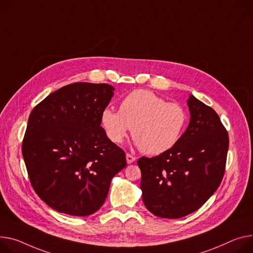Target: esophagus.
<instances>
[{
	"label": "esophagus",
	"mask_w": 253,
	"mask_h": 253,
	"mask_svg": "<svg viewBox=\"0 0 253 253\" xmlns=\"http://www.w3.org/2000/svg\"><path fill=\"white\" fill-rule=\"evenodd\" d=\"M135 159H136V157H135V156H133L132 154H130V153H127V154H126V160H127V164H132V163H134V162H135Z\"/></svg>",
	"instance_id": "1"
}]
</instances>
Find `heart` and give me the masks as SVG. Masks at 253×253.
Instances as JSON below:
<instances>
[{
    "mask_svg": "<svg viewBox=\"0 0 253 253\" xmlns=\"http://www.w3.org/2000/svg\"><path fill=\"white\" fill-rule=\"evenodd\" d=\"M101 121L112 142L121 143L132 128L141 151L157 155L178 142L188 124V113L178 103L167 102L150 90L136 89L122 99L119 112L105 109Z\"/></svg>",
    "mask_w": 253,
    "mask_h": 253,
    "instance_id": "b5f03b06",
    "label": "heart"
}]
</instances>
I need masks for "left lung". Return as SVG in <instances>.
<instances>
[{"instance_id": "obj_1", "label": "left lung", "mask_w": 253, "mask_h": 253, "mask_svg": "<svg viewBox=\"0 0 253 253\" xmlns=\"http://www.w3.org/2000/svg\"><path fill=\"white\" fill-rule=\"evenodd\" d=\"M190 124L178 142L157 156L138 159L142 200L155 216H187L208 201L225 172L229 136L218 114L194 96Z\"/></svg>"}]
</instances>
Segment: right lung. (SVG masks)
<instances>
[{"label": "right lung", "mask_w": 253, "mask_h": 253, "mask_svg": "<svg viewBox=\"0 0 253 253\" xmlns=\"http://www.w3.org/2000/svg\"><path fill=\"white\" fill-rule=\"evenodd\" d=\"M114 87L75 83L34 107L22 142L35 193L51 209L88 216L103 206L111 179L123 169L126 154L101 126Z\"/></svg>", "instance_id": "right-lung-1"}]
</instances>
